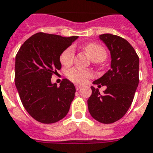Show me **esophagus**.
Returning a JSON list of instances; mask_svg holds the SVG:
<instances>
[{
    "label": "esophagus",
    "mask_w": 153,
    "mask_h": 153,
    "mask_svg": "<svg viewBox=\"0 0 153 153\" xmlns=\"http://www.w3.org/2000/svg\"><path fill=\"white\" fill-rule=\"evenodd\" d=\"M81 87H82V86H81V85H75V89H76L77 90H79V89H80Z\"/></svg>",
    "instance_id": "obj_1"
}]
</instances>
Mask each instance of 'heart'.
<instances>
[{"label":"heart","instance_id":"heart-1","mask_svg":"<svg viewBox=\"0 0 153 153\" xmlns=\"http://www.w3.org/2000/svg\"><path fill=\"white\" fill-rule=\"evenodd\" d=\"M83 49L90 59L94 62H101L106 59L108 56L107 51L102 45L95 42H90L83 46ZM74 56V49L70 46L64 49L59 56V61L63 65L69 66L73 63ZM93 72L89 70H83L79 68H71L66 72V76L71 82L78 84L85 82L87 79L93 76Z\"/></svg>","mask_w":153,"mask_h":153}]
</instances>
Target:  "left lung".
<instances>
[{
  "label": "left lung",
  "instance_id": "8db88e82",
  "mask_svg": "<svg viewBox=\"0 0 153 153\" xmlns=\"http://www.w3.org/2000/svg\"><path fill=\"white\" fill-rule=\"evenodd\" d=\"M111 53V69L94 81L96 85H107L100 94L92 86L88 108L94 120L109 124L120 120L132 104L139 82V57L126 39L111 33L100 34Z\"/></svg>",
  "mask_w": 153,
  "mask_h": 153
}]
</instances>
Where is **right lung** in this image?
I'll return each mask as SVG.
<instances>
[{"label": "right lung", "mask_w": 153, "mask_h": 153, "mask_svg": "<svg viewBox=\"0 0 153 153\" xmlns=\"http://www.w3.org/2000/svg\"><path fill=\"white\" fill-rule=\"evenodd\" d=\"M78 36L62 37L39 32L22 45L16 56L15 83L29 115L42 123H54L65 117L75 87L63 79L58 87L51 78L61 68L59 56Z\"/></svg>", "instance_id": "1"}]
</instances>
